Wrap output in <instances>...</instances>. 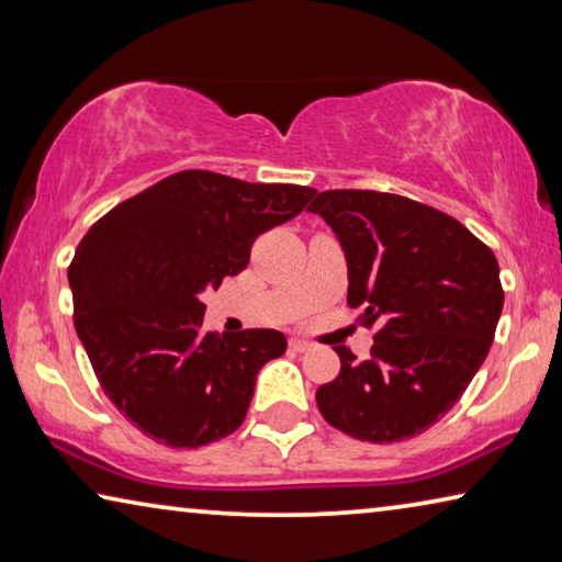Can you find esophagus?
<instances>
[{"instance_id": "obj_1", "label": "esophagus", "mask_w": 562, "mask_h": 562, "mask_svg": "<svg viewBox=\"0 0 562 562\" xmlns=\"http://www.w3.org/2000/svg\"><path fill=\"white\" fill-rule=\"evenodd\" d=\"M290 349L300 351V355H302V351H310L312 345H310V341H304V339H290Z\"/></svg>"}]
</instances>
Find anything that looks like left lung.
Listing matches in <instances>:
<instances>
[{"mask_svg": "<svg viewBox=\"0 0 562 562\" xmlns=\"http://www.w3.org/2000/svg\"><path fill=\"white\" fill-rule=\"evenodd\" d=\"M337 233L349 307L376 327L372 355L337 347L339 374L317 389L325 422L392 443L434 426L486 359L503 310L498 260L456 217L376 190H325L307 207Z\"/></svg>", "mask_w": 562, "mask_h": 562, "instance_id": "obj_1", "label": "left lung"}]
</instances>
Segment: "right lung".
<instances>
[{
  "mask_svg": "<svg viewBox=\"0 0 562 562\" xmlns=\"http://www.w3.org/2000/svg\"><path fill=\"white\" fill-rule=\"evenodd\" d=\"M315 188L180 170L89 227L69 265L74 327L113 406L150 439L198 449L245 422L278 329H203L205 288L243 272L255 237L302 213Z\"/></svg>",
  "mask_w": 562,
  "mask_h": 562,
  "instance_id": "add662e5",
  "label": "right lung"
}]
</instances>
